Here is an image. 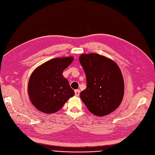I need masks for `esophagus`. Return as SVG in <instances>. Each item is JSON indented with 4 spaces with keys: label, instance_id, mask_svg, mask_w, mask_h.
Returning <instances> with one entry per match:
<instances>
[{
    "label": "esophagus",
    "instance_id": "obj_1",
    "mask_svg": "<svg viewBox=\"0 0 155 155\" xmlns=\"http://www.w3.org/2000/svg\"><path fill=\"white\" fill-rule=\"evenodd\" d=\"M80 94V90H75V96H79Z\"/></svg>",
    "mask_w": 155,
    "mask_h": 155
}]
</instances>
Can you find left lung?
Returning a JSON list of instances; mask_svg holds the SVG:
<instances>
[{
	"label": "left lung",
	"mask_w": 155,
	"mask_h": 155,
	"mask_svg": "<svg viewBox=\"0 0 155 155\" xmlns=\"http://www.w3.org/2000/svg\"><path fill=\"white\" fill-rule=\"evenodd\" d=\"M79 60L87 80V87L80 93V97L87 109L97 116L114 111L124 93V80L118 65L97 53L82 54Z\"/></svg>",
	"instance_id": "obj_1"
}]
</instances>
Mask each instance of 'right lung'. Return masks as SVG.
Instances as JSON below:
<instances>
[{
	"mask_svg": "<svg viewBox=\"0 0 155 155\" xmlns=\"http://www.w3.org/2000/svg\"><path fill=\"white\" fill-rule=\"evenodd\" d=\"M73 57L52 59L37 68L29 78L28 94L33 105L39 111H59L75 92L63 71L73 61Z\"/></svg>",
	"mask_w": 155,
	"mask_h": 155,
	"instance_id": "right-lung-1",
	"label": "right lung"
}]
</instances>
